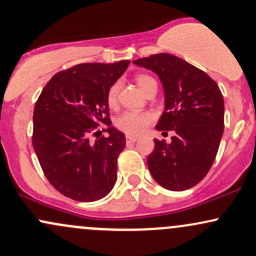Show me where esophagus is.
Listing matches in <instances>:
<instances>
[{
    "instance_id": "obj_1",
    "label": "esophagus",
    "mask_w": 256,
    "mask_h": 256,
    "mask_svg": "<svg viewBox=\"0 0 256 256\" xmlns=\"http://www.w3.org/2000/svg\"><path fill=\"white\" fill-rule=\"evenodd\" d=\"M136 140H138L136 136H132V135H127V136H126V141H127V144H133Z\"/></svg>"
}]
</instances>
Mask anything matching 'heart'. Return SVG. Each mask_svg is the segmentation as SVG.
Returning a JSON list of instances; mask_svg holds the SVG:
<instances>
[{
    "label": "heart",
    "instance_id": "b5f03b06",
    "mask_svg": "<svg viewBox=\"0 0 256 256\" xmlns=\"http://www.w3.org/2000/svg\"><path fill=\"white\" fill-rule=\"evenodd\" d=\"M136 82L144 93H147L153 87H157V81L148 74H139L136 76ZM120 84L118 81L114 82L106 92V102L110 106H115L118 98ZM154 121V115L151 111H124L116 118L115 126L117 129L124 132L128 135H140L146 130Z\"/></svg>",
    "mask_w": 256,
    "mask_h": 256
}]
</instances>
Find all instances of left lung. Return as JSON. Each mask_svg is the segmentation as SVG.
Masks as SVG:
<instances>
[{"instance_id":"1","label":"left lung","mask_w":256,"mask_h":256,"mask_svg":"<svg viewBox=\"0 0 256 256\" xmlns=\"http://www.w3.org/2000/svg\"><path fill=\"white\" fill-rule=\"evenodd\" d=\"M133 62L158 74L165 91V110L157 129L175 133L170 144L154 139V150L147 158L151 175L168 190L194 187L211 169L224 132L219 86L204 70L170 54Z\"/></svg>"}]
</instances>
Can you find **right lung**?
<instances>
[{
  "label": "right lung",
  "mask_w": 256,
  "mask_h": 256,
  "mask_svg": "<svg viewBox=\"0 0 256 256\" xmlns=\"http://www.w3.org/2000/svg\"><path fill=\"white\" fill-rule=\"evenodd\" d=\"M129 63L73 66L54 75L36 102L33 150L48 181L64 196L92 202L115 186L126 136L110 126L106 92ZM105 128L110 136L100 137Z\"/></svg>",
  "instance_id": "1"
}]
</instances>
